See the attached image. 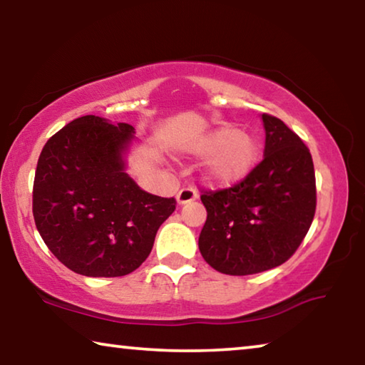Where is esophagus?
I'll list each match as a JSON object with an SVG mask.
<instances>
[{
	"label": "esophagus",
	"mask_w": 365,
	"mask_h": 365,
	"mask_svg": "<svg viewBox=\"0 0 365 365\" xmlns=\"http://www.w3.org/2000/svg\"><path fill=\"white\" fill-rule=\"evenodd\" d=\"M196 197H197L196 190H193V188H183V190L178 191L177 196H175V200H177L178 205L183 206V205H187V202L195 201Z\"/></svg>",
	"instance_id": "esophagus-1"
}]
</instances>
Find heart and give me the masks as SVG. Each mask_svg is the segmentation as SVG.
Listing matches in <instances>:
<instances>
[{
    "instance_id": "heart-1",
    "label": "heart",
    "mask_w": 365,
    "mask_h": 365,
    "mask_svg": "<svg viewBox=\"0 0 365 365\" xmlns=\"http://www.w3.org/2000/svg\"><path fill=\"white\" fill-rule=\"evenodd\" d=\"M193 156L205 158L202 182L212 188H230L242 183L255 170L261 150L256 137L233 125L212 128L187 145Z\"/></svg>"
}]
</instances>
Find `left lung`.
<instances>
[{
    "label": "left lung",
    "mask_w": 365,
    "mask_h": 365,
    "mask_svg": "<svg viewBox=\"0 0 365 365\" xmlns=\"http://www.w3.org/2000/svg\"><path fill=\"white\" fill-rule=\"evenodd\" d=\"M262 163L242 183L201 196L207 211L201 256L227 275L279 267L304 240L316 212L311 153L277 117L261 115Z\"/></svg>",
    "instance_id": "left-lung-1"
}]
</instances>
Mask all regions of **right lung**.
<instances>
[{
	"mask_svg": "<svg viewBox=\"0 0 365 365\" xmlns=\"http://www.w3.org/2000/svg\"><path fill=\"white\" fill-rule=\"evenodd\" d=\"M130 123L83 115L43 146L34 219L49 251L85 277H122L150 256L174 197L141 190L128 175Z\"/></svg>",
	"mask_w": 365,
	"mask_h": 365,
	"instance_id": "1",
	"label": "right lung"
}]
</instances>
